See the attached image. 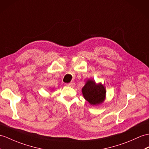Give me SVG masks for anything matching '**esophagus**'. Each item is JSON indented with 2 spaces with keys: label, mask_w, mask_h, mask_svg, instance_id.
Returning <instances> with one entry per match:
<instances>
[{
  "label": "esophagus",
  "mask_w": 149,
  "mask_h": 149,
  "mask_svg": "<svg viewBox=\"0 0 149 149\" xmlns=\"http://www.w3.org/2000/svg\"><path fill=\"white\" fill-rule=\"evenodd\" d=\"M66 85L68 86H70V87H74L75 86V83L73 82H71L70 83H67Z\"/></svg>",
  "instance_id": "1"
}]
</instances>
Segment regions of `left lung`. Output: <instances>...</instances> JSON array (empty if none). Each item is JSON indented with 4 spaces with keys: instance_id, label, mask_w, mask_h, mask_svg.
Wrapping results in <instances>:
<instances>
[{
    "instance_id": "1",
    "label": "left lung",
    "mask_w": 149,
    "mask_h": 149,
    "mask_svg": "<svg viewBox=\"0 0 149 149\" xmlns=\"http://www.w3.org/2000/svg\"><path fill=\"white\" fill-rule=\"evenodd\" d=\"M84 99L92 106H99L104 102L106 97V89L101 83H97L88 79L81 89Z\"/></svg>"
}]
</instances>
